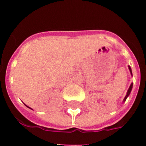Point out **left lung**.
Wrapping results in <instances>:
<instances>
[{
    "label": "left lung",
    "instance_id": "left-lung-1",
    "mask_svg": "<svg viewBox=\"0 0 146 146\" xmlns=\"http://www.w3.org/2000/svg\"><path fill=\"white\" fill-rule=\"evenodd\" d=\"M128 67H129V69L130 72H131V75H132V73H131V67H130L129 66ZM132 86H133V83H131V84L130 85L129 88V89H128V91H127V94H126V96H125L124 99H123V102H125V101H126V99H127V97H128V96H129L130 93H131V89H132Z\"/></svg>",
    "mask_w": 146,
    "mask_h": 146
}]
</instances>
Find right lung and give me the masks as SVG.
<instances>
[{
	"label": "right lung",
	"instance_id": "obj_1",
	"mask_svg": "<svg viewBox=\"0 0 146 146\" xmlns=\"http://www.w3.org/2000/svg\"><path fill=\"white\" fill-rule=\"evenodd\" d=\"M27 107H28V106H27ZM28 108H29V107H28Z\"/></svg>",
	"mask_w": 146,
	"mask_h": 146
}]
</instances>
